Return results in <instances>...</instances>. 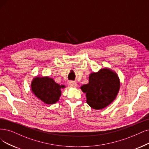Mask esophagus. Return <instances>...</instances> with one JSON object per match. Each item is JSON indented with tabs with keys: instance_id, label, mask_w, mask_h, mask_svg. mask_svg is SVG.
I'll return each mask as SVG.
<instances>
[{
	"instance_id": "obj_1",
	"label": "esophagus",
	"mask_w": 149,
	"mask_h": 149,
	"mask_svg": "<svg viewBox=\"0 0 149 149\" xmlns=\"http://www.w3.org/2000/svg\"><path fill=\"white\" fill-rule=\"evenodd\" d=\"M69 84H70V87H74V88H75V87H76L77 86H78V84H77L76 82H74V81H70L69 82Z\"/></svg>"
}]
</instances>
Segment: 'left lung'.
Returning a JSON list of instances; mask_svg holds the SVG:
<instances>
[{
    "mask_svg": "<svg viewBox=\"0 0 149 149\" xmlns=\"http://www.w3.org/2000/svg\"><path fill=\"white\" fill-rule=\"evenodd\" d=\"M86 94L87 103L92 108L102 109L115 100L120 89L118 75L112 70L104 68L89 75L88 83L81 87Z\"/></svg>",
    "mask_w": 149,
    "mask_h": 149,
    "instance_id": "8db88e82",
    "label": "left lung"
}]
</instances>
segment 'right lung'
<instances>
[{
  "label": "right lung",
  "instance_id": "add662e5",
  "mask_svg": "<svg viewBox=\"0 0 149 149\" xmlns=\"http://www.w3.org/2000/svg\"><path fill=\"white\" fill-rule=\"evenodd\" d=\"M65 87V86H61L47 76H37L31 82L33 93L47 104H54L58 102L61 95V88Z\"/></svg>",
  "mask_w": 149,
  "mask_h": 149
}]
</instances>
